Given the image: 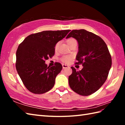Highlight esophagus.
<instances>
[{
    "mask_svg": "<svg viewBox=\"0 0 125 125\" xmlns=\"http://www.w3.org/2000/svg\"><path fill=\"white\" fill-rule=\"evenodd\" d=\"M62 67H63V69H65V68H68L69 66L67 64H62Z\"/></svg>",
    "mask_w": 125,
    "mask_h": 125,
    "instance_id": "1",
    "label": "esophagus"
}]
</instances>
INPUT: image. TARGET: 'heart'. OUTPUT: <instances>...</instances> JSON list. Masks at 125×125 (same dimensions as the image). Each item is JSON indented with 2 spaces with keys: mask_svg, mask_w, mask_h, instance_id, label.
Instances as JSON below:
<instances>
[{
  "mask_svg": "<svg viewBox=\"0 0 125 125\" xmlns=\"http://www.w3.org/2000/svg\"><path fill=\"white\" fill-rule=\"evenodd\" d=\"M76 42V41L75 39H73V38H70V39L67 40V43L68 45H69L71 43H73V42ZM58 44H59V43H56V44L55 45V50H57V48L58 47ZM71 59H72V56H63L62 58V61L64 63H69L71 61Z\"/></svg>",
  "mask_w": 125,
  "mask_h": 125,
  "instance_id": "1",
  "label": "heart"
}]
</instances>
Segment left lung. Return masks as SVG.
I'll return each mask as SVG.
<instances>
[{"instance_id":"1","label":"left lung","mask_w":125,"mask_h":125,"mask_svg":"<svg viewBox=\"0 0 125 125\" xmlns=\"http://www.w3.org/2000/svg\"><path fill=\"white\" fill-rule=\"evenodd\" d=\"M75 38L78 43L77 64L83 68L69 77V86L82 95H89L99 90L106 80L112 65V58L106 44L95 34L85 30H73L66 39Z\"/></svg>"}]
</instances>
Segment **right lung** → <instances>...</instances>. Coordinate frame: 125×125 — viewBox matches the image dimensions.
Segmentation results:
<instances>
[{
    "label": "right lung",
    "mask_w": 125,
    "mask_h": 125,
    "mask_svg": "<svg viewBox=\"0 0 125 125\" xmlns=\"http://www.w3.org/2000/svg\"><path fill=\"white\" fill-rule=\"evenodd\" d=\"M70 31H46L33 34L19 44L16 52V69L30 92L42 94L54 86L62 66L56 62L52 67H48L45 61L54 56L55 45Z\"/></svg>",
    "instance_id": "obj_1"
}]
</instances>
